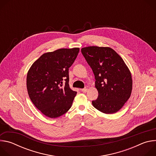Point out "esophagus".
Wrapping results in <instances>:
<instances>
[{
    "label": "esophagus",
    "mask_w": 156,
    "mask_h": 156,
    "mask_svg": "<svg viewBox=\"0 0 156 156\" xmlns=\"http://www.w3.org/2000/svg\"><path fill=\"white\" fill-rule=\"evenodd\" d=\"M83 93H86V92H87V91H88V87L87 86V87H84V89H83V90H81Z\"/></svg>",
    "instance_id": "34e87169"
}]
</instances>
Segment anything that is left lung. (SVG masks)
<instances>
[{"label":"left lung","instance_id":"obj_1","mask_svg":"<svg viewBox=\"0 0 156 156\" xmlns=\"http://www.w3.org/2000/svg\"><path fill=\"white\" fill-rule=\"evenodd\" d=\"M81 51L95 76L99 95L93 105L104 114L116 113L131 96L133 80L128 67L109 47L89 46Z\"/></svg>","mask_w":156,"mask_h":156}]
</instances>
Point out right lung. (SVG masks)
Segmentation results:
<instances>
[{"label": "right lung", "instance_id": "1", "mask_svg": "<svg viewBox=\"0 0 156 156\" xmlns=\"http://www.w3.org/2000/svg\"><path fill=\"white\" fill-rule=\"evenodd\" d=\"M79 51L80 48H74L44 53L28 72L29 97L35 107L48 117L57 118L72 107L76 92L70 87L69 69Z\"/></svg>", "mask_w": 156, "mask_h": 156}]
</instances>
